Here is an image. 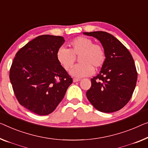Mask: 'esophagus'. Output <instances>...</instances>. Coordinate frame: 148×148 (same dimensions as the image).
Segmentation results:
<instances>
[{
    "instance_id": "1",
    "label": "esophagus",
    "mask_w": 148,
    "mask_h": 148,
    "mask_svg": "<svg viewBox=\"0 0 148 148\" xmlns=\"http://www.w3.org/2000/svg\"><path fill=\"white\" fill-rule=\"evenodd\" d=\"M80 81V78H73V82H79Z\"/></svg>"
}]
</instances>
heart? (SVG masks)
<instances>
[{"mask_svg": "<svg viewBox=\"0 0 148 148\" xmlns=\"http://www.w3.org/2000/svg\"><path fill=\"white\" fill-rule=\"evenodd\" d=\"M70 49L61 47L56 53L58 62L65 70H70L79 56L80 63L72 68L70 73L75 77L88 76L94 72V68L99 69L104 64L106 54L104 48L100 44L94 43L91 38L78 36L69 42Z\"/></svg>", "mask_w": 148, "mask_h": 148, "instance_id": "b5f03b06", "label": "heart"}]
</instances>
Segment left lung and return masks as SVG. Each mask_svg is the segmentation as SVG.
I'll return each instance as SVG.
<instances>
[{
	"label": "left lung",
	"instance_id": "left-lung-1",
	"mask_svg": "<svg viewBox=\"0 0 148 148\" xmlns=\"http://www.w3.org/2000/svg\"><path fill=\"white\" fill-rule=\"evenodd\" d=\"M83 34L99 40L106 54L100 73L91 79V87L86 92L88 100L98 111H118L130 100L136 85L138 72L132 56L109 33L96 31Z\"/></svg>",
	"mask_w": 148,
	"mask_h": 148
}]
</instances>
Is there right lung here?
Here are the masks:
<instances>
[{
  "label": "right lung",
  "mask_w": 148,
  "mask_h": 148,
  "mask_svg": "<svg viewBox=\"0 0 148 148\" xmlns=\"http://www.w3.org/2000/svg\"><path fill=\"white\" fill-rule=\"evenodd\" d=\"M62 36L41 35L16 52L9 73L19 103L33 113L48 115L56 109L72 83L56 58Z\"/></svg>",
  "instance_id": "add662e5"
}]
</instances>
